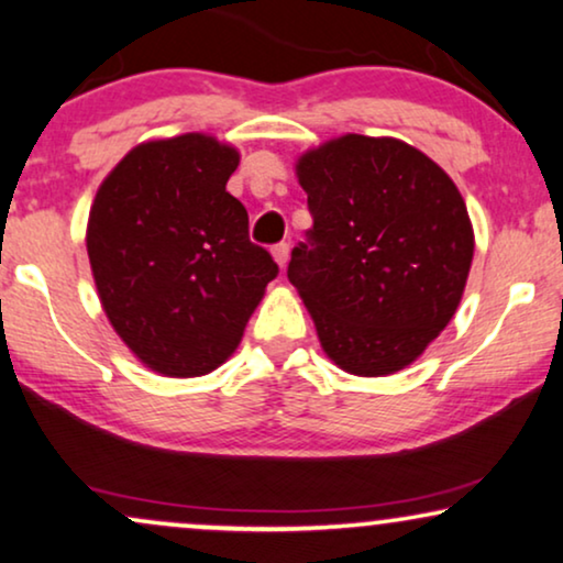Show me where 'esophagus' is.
Returning <instances> with one entry per match:
<instances>
[{
  "label": "esophagus",
  "instance_id": "obj_1",
  "mask_svg": "<svg viewBox=\"0 0 563 563\" xmlns=\"http://www.w3.org/2000/svg\"><path fill=\"white\" fill-rule=\"evenodd\" d=\"M288 254H290V246H288L286 242H280V244H275V246H273V260H275V265L280 267V269L286 267Z\"/></svg>",
  "mask_w": 563,
  "mask_h": 563
}]
</instances>
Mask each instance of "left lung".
Masks as SVG:
<instances>
[{
  "label": "left lung",
  "mask_w": 563,
  "mask_h": 563,
  "mask_svg": "<svg viewBox=\"0 0 563 563\" xmlns=\"http://www.w3.org/2000/svg\"><path fill=\"white\" fill-rule=\"evenodd\" d=\"M309 244L290 254L321 350L352 376H391L459 309L474 227L443 167L399 139L344 133L298 156Z\"/></svg>",
  "instance_id": "8db88e82"
}]
</instances>
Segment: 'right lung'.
I'll return each mask as SVG.
<instances>
[{"label":"right lung","mask_w":563,"mask_h":563,"mask_svg":"<svg viewBox=\"0 0 563 563\" xmlns=\"http://www.w3.org/2000/svg\"><path fill=\"white\" fill-rule=\"evenodd\" d=\"M239 152L208 133L144 141L102 179L87 221L102 311L148 371L206 376L234 355L277 265L250 242L229 177Z\"/></svg>","instance_id":"obj_1"}]
</instances>
